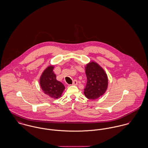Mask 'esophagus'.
<instances>
[{"label":"esophagus","mask_w":148,"mask_h":148,"mask_svg":"<svg viewBox=\"0 0 148 148\" xmlns=\"http://www.w3.org/2000/svg\"><path fill=\"white\" fill-rule=\"evenodd\" d=\"M78 84V82L77 80H74L73 81V83H72V85H77Z\"/></svg>","instance_id":"esophagus-1"}]
</instances>
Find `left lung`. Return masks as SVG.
Listing matches in <instances>:
<instances>
[{
  "label": "left lung",
  "mask_w": 148,
  "mask_h": 148,
  "mask_svg": "<svg viewBox=\"0 0 148 148\" xmlns=\"http://www.w3.org/2000/svg\"><path fill=\"white\" fill-rule=\"evenodd\" d=\"M87 84L84 89L85 96L96 100L103 95L108 86V78L101 66L95 61H91L85 67Z\"/></svg>",
  "instance_id": "left-lung-1"
}]
</instances>
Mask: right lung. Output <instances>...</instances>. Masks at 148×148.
Returning a JSON list of instances; mask_svg holds the SVG:
<instances>
[{"label":"right lung","instance_id":"add662e5","mask_svg":"<svg viewBox=\"0 0 148 148\" xmlns=\"http://www.w3.org/2000/svg\"><path fill=\"white\" fill-rule=\"evenodd\" d=\"M53 65H49L43 71L40 79V85L44 93L50 97L57 99L60 98L64 90V85L56 79V75L53 70Z\"/></svg>","mask_w":148,"mask_h":148}]
</instances>
